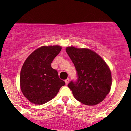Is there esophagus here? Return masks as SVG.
Listing matches in <instances>:
<instances>
[{
  "instance_id": "1",
  "label": "esophagus",
  "mask_w": 131,
  "mask_h": 131,
  "mask_svg": "<svg viewBox=\"0 0 131 131\" xmlns=\"http://www.w3.org/2000/svg\"><path fill=\"white\" fill-rule=\"evenodd\" d=\"M69 82H70V79L69 78H67V79L65 80V82H66V85H67V84L69 83Z\"/></svg>"
}]
</instances>
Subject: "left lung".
Segmentation results:
<instances>
[{
    "mask_svg": "<svg viewBox=\"0 0 131 131\" xmlns=\"http://www.w3.org/2000/svg\"><path fill=\"white\" fill-rule=\"evenodd\" d=\"M66 52L78 74L76 81L71 80L68 84L74 98L87 105L101 103L112 86V74L108 66L99 55L91 49L69 46Z\"/></svg>",
    "mask_w": 131,
    "mask_h": 131,
    "instance_id": "left-lung-1",
    "label": "left lung"
}]
</instances>
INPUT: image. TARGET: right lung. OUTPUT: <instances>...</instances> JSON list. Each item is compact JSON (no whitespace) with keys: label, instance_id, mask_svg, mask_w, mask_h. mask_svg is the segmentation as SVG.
I'll return each mask as SVG.
<instances>
[{"label":"right lung","instance_id":"obj_1","mask_svg":"<svg viewBox=\"0 0 131 131\" xmlns=\"http://www.w3.org/2000/svg\"><path fill=\"white\" fill-rule=\"evenodd\" d=\"M58 45L41 46L33 52L23 64L20 73L21 90L31 103L41 105L57 95L66 83L59 78L51 63L60 52Z\"/></svg>","mask_w":131,"mask_h":131}]
</instances>
